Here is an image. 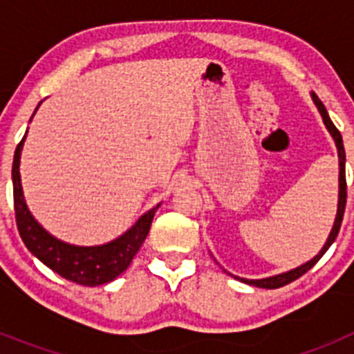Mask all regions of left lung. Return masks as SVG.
Segmentation results:
<instances>
[{
  "label": "left lung",
  "instance_id": "left-lung-1",
  "mask_svg": "<svg viewBox=\"0 0 354 354\" xmlns=\"http://www.w3.org/2000/svg\"><path fill=\"white\" fill-rule=\"evenodd\" d=\"M312 101H314V104L317 106L319 113H321V117H323L324 126H326V129L330 131L331 138L335 140L337 152H339V168H340V171H339V205H337L335 223H333V228H331V232H330V236H328L326 243H324L323 250H321V252H319L317 255L312 259V261L305 262V264L298 266V268H294V270L287 271V273L274 274V277H270V278H261V280H246V278L236 277L237 280H241V282H245V283H250V286L262 287V289H278V287H283V286H287V283L294 282L296 278H299L301 274H305L306 271L310 270L312 266H315V262L323 257L324 253H326V250L331 246V243H333V241H335V237L339 236L340 225H342V218H344V209H346V198H348V192H346V189H348V186H346V150H344L342 134H340V131L333 126V122H331L326 108H324L323 102L319 101V97L315 95V93H312Z\"/></svg>",
  "mask_w": 354,
  "mask_h": 354
}]
</instances>
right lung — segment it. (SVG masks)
Returning <instances> with one entry per match:
<instances>
[{"label":"right lung","mask_w":354,"mask_h":354,"mask_svg":"<svg viewBox=\"0 0 354 354\" xmlns=\"http://www.w3.org/2000/svg\"><path fill=\"white\" fill-rule=\"evenodd\" d=\"M24 140H26V134L15 149L12 183H14L15 221H17L19 234H21V239L26 245V248L40 262L51 268L55 273L64 277L65 280L80 283V286L95 287L115 280L118 274L124 273L129 268L133 257L138 253L140 246L143 245L159 204L150 209L149 212H145L127 232H124L111 243H106V245L76 246L56 239L31 216L26 200H24L21 174H19L21 150H23Z\"/></svg>","instance_id":"right-lung-1"}]
</instances>
